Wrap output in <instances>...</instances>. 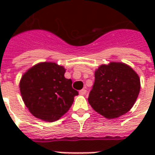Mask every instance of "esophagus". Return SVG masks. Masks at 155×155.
<instances>
[{"label": "esophagus", "mask_w": 155, "mask_h": 155, "mask_svg": "<svg viewBox=\"0 0 155 155\" xmlns=\"http://www.w3.org/2000/svg\"><path fill=\"white\" fill-rule=\"evenodd\" d=\"M86 92H87V90L84 89V88H83L80 91V95H85L86 94Z\"/></svg>", "instance_id": "34e87169"}]
</instances>
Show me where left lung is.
<instances>
[{
  "mask_svg": "<svg viewBox=\"0 0 155 155\" xmlns=\"http://www.w3.org/2000/svg\"><path fill=\"white\" fill-rule=\"evenodd\" d=\"M140 88L139 76L130 66L110 62L96 69L94 84L87 100L97 113L113 119L132 108Z\"/></svg>",
  "mask_w": 155,
  "mask_h": 155,
  "instance_id": "1",
  "label": "left lung"
}]
</instances>
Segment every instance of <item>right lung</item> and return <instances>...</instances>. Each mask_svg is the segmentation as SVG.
Wrapping results in <instances>:
<instances>
[{"instance_id":"add662e5","label":"right lung","mask_w":155,"mask_h":155,"mask_svg":"<svg viewBox=\"0 0 155 155\" xmlns=\"http://www.w3.org/2000/svg\"><path fill=\"white\" fill-rule=\"evenodd\" d=\"M66 69L54 62L37 63L22 75L19 83L23 102L38 119L53 122L65 114L79 93L66 79Z\"/></svg>"}]
</instances>
